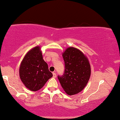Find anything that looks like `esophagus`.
Masks as SVG:
<instances>
[{"label": "esophagus", "instance_id": "1", "mask_svg": "<svg viewBox=\"0 0 120 120\" xmlns=\"http://www.w3.org/2000/svg\"><path fill=\"white\" fill-rule=\"evenodd\" d=\"M52 74H53V78H56V73H55V72H53Z\"/></svg>", "mask_w": 120, "mask_h": 120}]
</instances>
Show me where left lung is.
Wrapping results in <instances>:
<instances>
[{
    "mask_svg": "<svg viewBox=\"0 0 120 120\" xmlns=\"http://www.w3.org/2000/svg\"><path fill=\"white\" fill-rule=\"evenodd\" d=\"M65 64L63 75L58 79L69 95L81 91L89 81L91 69L88 58L77 49L70 47L63 53Z\"/></svg>",
    "mask_w": 120,
    "mask_h": 120,
    "instance_id": "1",
    "label": "left lung"
}]
</instances>
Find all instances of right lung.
Listing matches in <instances>:
<instances>
[{"label":"right lung","instance_id":"1","mask_svg":"<svg viewBox=\"0 0 120 120\" xmlns=\"http://www.w3.org/2000/svg\"><path fill=\"white\" fill-rule=\"evenodd\" d=\"M19 76L25 86L31 91L41 89L52 77L39 46L33 48L24 57L20 64Z\"/></svg>","mask_w":120,"mask_h":120}]
</instances>
